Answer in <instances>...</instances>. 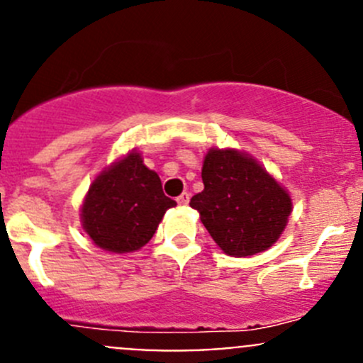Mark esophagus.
Instances as JSON below:
<instances>
[{"label":"esophagus","mask_w":363,"mask_h":363,"mask_svg":"<svg viewBox=\"0 0 363 363\" xmlns=\"http://www.w3.org/2000/svg\"><path fill=\"white\" fill-rule=\"evenodd\" d=\"M177 203L179 205H188L189 203V193H182V195L177 196Z\"/></svg>","instance_id":"obj_1"}]
</instances>
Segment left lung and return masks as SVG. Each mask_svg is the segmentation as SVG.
I'll return each mask as SVG.
<instances>
[{
	"instance_id": "left-lung-1",
	"label": "left lung",
	"mask_w": 363,
	"mask_h": 363,
	"mask_svg": "<svg viewBox=\"0 0 363 363\" xmlns=\"http://www.w3.org/2000/svg\"><path fill=\"white\" fill-rule=\"evenodd\" d=\"M202 181L203 191L189 205L226 255L240 258L269 250L286 228L290 195L246 152L208 149Z\"/></svg>"
}]
</instances>
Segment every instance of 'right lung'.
I'll return each instance as SVG.
<instances>
[{
  "label": "right lung",
  "mask_w": 363,
  "mask_h": 363,
  "mask_svg": "<svg viewBox=\"0 0 363 363\" xmlns=\"http://www.w3.org/2000/svg\"><path fill=\"white\" fill-rule=\"evenodd\" d=\"M164 196L158 174L131 151L93 181L82 203V228L98 247L133 252L149 242L164 212L175 207Z\"/></svg>",
  "instance_id": "right-lung-1"
}]
</instances>
